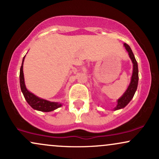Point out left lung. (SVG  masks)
Returning a JSON list of instances; mask_svg holds the SVG:
<instances>
[{"label":"left lung","mask_w":159,"mask_h":159,"mask_svg":"<svg viewBox=\"0 0 159 159\" xmlns=\"http://www.w3.org/2000/svg\"><path fill=\"white\" fill-rule=\"evenodd\" d=\"M124 46L128 52H129V57L132 60L133 63V72L132 78H131V82L129 84V87H128L126 91L124 93L123 96L117 100V105L114 107V111L119 110V109L123 108L126 105L130 102L131 100L134 97V95L135 93L137 88H138V63H137L135 57H134V54H133L132 49L130 46L127 45L126 43H124Z\"/></svg>","instance_id":"obj_1"}]
</instances>
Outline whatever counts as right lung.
I'll return each mask as SVG.
<instances>
[{"mask_svg":"<svg viewBox=\"0 0 159 159\" xmlns=\"http://www.w3.org/2000/svg\"><path fill=\"white\" fill-rule=\"evenodd\" d=\"M25 56L24 57L22 63H21V69H20V87H21V92L25 96V100L30 105V107H33L34 110H37L39 111H43V112H49L52 111L58 107L62 106V104L59 102H50L48 100H45L44 98H41L38 96H36L32 93H30L26 88L25 83V78H24L23 73V63L25 61Z\"/></svg>","mask_w":159,"mask_h":159,"instance_id":"add662e5","label":"right lung"}]
</instances>
